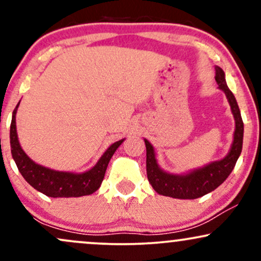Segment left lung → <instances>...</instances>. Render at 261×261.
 <instances>
[{"label": "left lung", "instance_id": "1", "mask_svg": "<svg viewBox=\"0 0 261 261\" xmlns=\"http://www.w3.org/2000/svg\"><path fill=\"white\" fill-rule=\"evenodd\" d=\"M216 80L218 88L224 92L227 100H228L230 110L234 116L236 128L233 135V142L230 145L229 152L222 160L211 162L201 168H196L184 174H172L166 172L160 167L157 158H155L154 147L145 139L146 143V169H147V178L152 188L160 195L170 196L174 199H187L193 200L201 197L206 194L211 193L215 189L220 187L222 182L228 178L237 161L241 155L242 147H243V133L244 125L241 116L238 104L229 91L226 83V76L223 70L216 66Z\"/></svg>", "mask_w": 261, "mask_h": 261}]
</instances>
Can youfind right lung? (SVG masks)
<instances>
[{
    "label": "right lung",
    "instance_id": "obj_1",
    "mask_svg": "<svg viewBox=\"0 0 261 261\" xmlns=\"http://www.w3.org/2000/svg\"><path fill=\"white\" fill-rule=\"evenodd\" d=\"M18 107H19V103L17 104L16 109L12 114L10 131L11 153L23 178L33 188L50 197H80L91 195L94 191H97L100 188L101 181L106 175L110 158L113 157V154L115 153V151L124 142L125 139L116 141L112 146H109L99 158V161L95 163V166L83 173L60 172V170L46 168V167L40 166L31 160L20 147L16 126Z\"/></svg>",
    "mask_w": 261,
    "mask_h": 261
}]
</instances>
